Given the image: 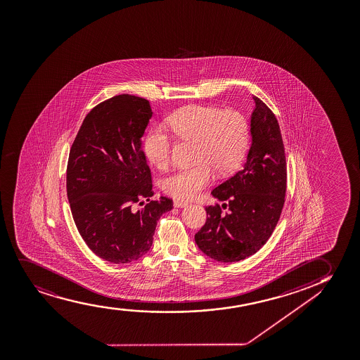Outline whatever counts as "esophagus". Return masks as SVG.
<instances>
[{
  "instance_id": "esophagus-1",
  "label": "esophagus",
  "mask_w": 360,
  "mask_h": 360,
  "mask_svg": "<svg viewBox=\"0 0 360 360\" xmlns=\"http://www.w3.org/2000/svg\"><path fill=\"white\" fill-rule=\"evenodd\" d=\"M174 206L177 207V209H182V207L188 206V202H184V201H181V200H174Z\"/></svg>"
}]
</instances>
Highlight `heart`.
<instances>
[{"label": "heart", "mask_w": 360, "mask_h": 360, "mask_svg": "<svg viewBox=\"0 0 360 360\" xmlns=\"http://www.w3.org/2000/svg\"><path fill=\"white\" fill-rule=\"evenodd\" d=\"M174 136L183 142L195 143V162L179 169L162 181L165 193L177 199L191 200L199 195L218 174H229L239 166L249 146L248 119L234 109L219 110L206 105H188L166 119ZM174 142L161 126L148 132L143 150L156 169L169 166Z\"/></svg>", "instance_id": "obj_1"}]
</instances>
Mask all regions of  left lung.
Segmentation results:
<instances>
[{
	"mask_svg": "<svg viewBox=\"0 0 360 360\" xmlns=\"http://www.w3.org/2000/svg\"><path fill=\"white\" fill-rule=\"evenodd\" d=\"M252 98V143L244 166L211 193L228 212L218 204L206 206V222L195 234L199 249L218 262H238L257 252L284 207L288 172L279 124L259 98Z\"/></svg>",
	"mask_w": 360,
	"mask_h": 360,
	"instance_id": "1",
	"label": "left lung"
}]
</instances>
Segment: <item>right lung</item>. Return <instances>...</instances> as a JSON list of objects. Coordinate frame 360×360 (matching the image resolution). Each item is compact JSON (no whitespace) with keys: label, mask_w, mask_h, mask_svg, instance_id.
Returning a JSON list of instances; mask_svg holds the SVG:
<instances>
[{"label":"right lung","mask_w":360,"mask_h":360,"mask_svg":"<svg viewBox=\"0 0 360 360\" xmlns=\"http://www.w3.org/2000/svg\"><path fill=\"white\" fill-rule=\"evenodd\" d=\"M151 115L144 98H109L84 117L69 153L67 193L74 222L92 252L108 262L144 256L159 218L174 207L166 196L150 200V169L141 138Z\"/></svg>","instance_id":"1"}]
</instances>
